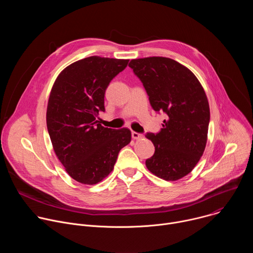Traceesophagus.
Segmentation results:
<instances>
[{
  "mask_svg": "<svg viewBox=\"0 0 253 253\" xmlns=\"http://www.w3.org/2000/svg\"><path fill=\"white\" fill-rule=\"evenodd\" d=\"M132 138L135 139V140H139V139H142L143 138V134L141 133H138V132H135L133 131L132 132Z\"/></svg>",
  "mask_w": 253,
  "mask_h": 253,
  "instance_id": "esophagus-1",
  "label": "esophagus"
}]
</instances>
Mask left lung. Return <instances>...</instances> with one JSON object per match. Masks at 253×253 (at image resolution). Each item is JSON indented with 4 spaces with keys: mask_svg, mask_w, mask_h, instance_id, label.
Returning a JSON list of instances; mask_svg holds the SVG:
<instances>
[{
    "mask_svg": "<svg viewBox=\"0 0 253 253\" xmlns=\"http://www.w3.org/2000/svg\"><path fill=\"white\" fill-rule=\"evenodd\" d=\"M129 67L153 109L168 116L160 132L145 135L155 146L146 167L157 177L175 181L192 171L206 146L210 110L204 89L188 68L170 58L134 59Z\"/></svg>",
    "mask_w": 253,
    "mask_h": 253,
    "instance_id": "left-lung-1",
    "label": "left lung"
}]
</instances>
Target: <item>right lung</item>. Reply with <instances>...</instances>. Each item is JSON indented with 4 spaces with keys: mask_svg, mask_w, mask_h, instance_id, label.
<instances>
[{
    "mask_svg": "<svg viewBox=\"0 0 253 253\" xmlns=\"http://www.w3.org/2000/svg\"><path fill=\"white\" fill-rule=\"evenodd\" d=\"M129 60L92 56L66 67L48 101L47 128L54 151L67 173L93 185L111 173L119 151L131 141L128 128L103 127L105 92Z\"/></svg>",
    "mask_w": 253,
    "mask_h": 253,
    "instance_id": "right-lung-1",
    "label": "right lung"
}]
</instances>
